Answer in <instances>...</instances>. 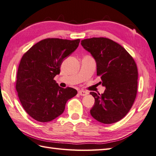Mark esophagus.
<instances>
[{"mask_svg":"<svg viewBox=\"0 0 156 156\" xmlns=\"http://www.w3.org/2000/svg\"><path fill=\"white\" fill-rule=\"evenodd\" d=\"M78 93H79V94L81 95V96H86V95H87L88 94V92H87V91L81 90L78 91Z\"/></svg>","mask_w":156,"mask_h":156,"instance_id":"obj_1","label":"esophagus"}]
</instances>
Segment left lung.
I'll return each mask as SVG.
<instances>
[{
  "label": "left lung",
  "instance_id": "8db88e82",
  "mask_svg": "<svg viewBox=\"0 0 156 156\" xmlns=\"http://www.w3.org/2000/svg\"><path fill=\"white\" fill-rule=\"evenodd\" d=\"M81 45L95 59L97 75L106 88L101 94L90 92L95 101L92 117L104 124L120 121L131 109L137 94L138 72L133 58L108 38L86 39Z\"/></svg>",
  "mask_w": 156,
  "mask_h": 156
}]
</instances>
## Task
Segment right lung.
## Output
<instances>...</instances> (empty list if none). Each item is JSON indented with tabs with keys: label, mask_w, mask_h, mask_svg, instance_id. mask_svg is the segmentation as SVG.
Masks as SVG:
<instances>
[{
	"label": "right lung",
	"mask_w": 156,
	"mask_h": 156,
	"mask_svg": "<svg viewBox=\"0 0 156 156\" xmlns=\"http://www.w3.org/2000/svg\"><path fill=\"white\" fill-rule=\"evenodd\" d=\"M80 39L48 38L33 45L23 55L16 74V90L27 114L39 122H49L64 111L74 88L59 87L54 78L64 59L78 47Z\"/></svg>",
	"instance_id": "1"
}]
</instances>
